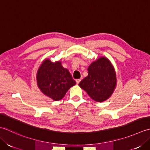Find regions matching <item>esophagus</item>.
<instances>
[{"label":"esophagus","instance_id":"1","mask_svg":"<svg viewBox=\"0 0 150 150\" xmlns=\"http://www.w3.org/2000/svg\"><path fill=\"white\" fill-rule=\"evenodd\" d=\"M81 81V79H77V80H76V83H77V84H78L79 83H80V81Z\"/></svg>","mask_w":150,"mask_h":150}]
</instances>
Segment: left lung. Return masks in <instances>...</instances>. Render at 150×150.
I'll use <instances>...</instances> for the list:
<instances>
[{"label":"left lung","mask_w":150,"mask_h":150,"mask_svg":"<svg viewBox=\"0 0 150 150\" xmlns=\"http://www.w3.org/2000/svg\"><path fill=\"white\" fill-rule=\"evenodd\" d=\"M88 76L79 85L93 100L102 102L112 94L116 85V75L108 58H99L88 67Z\"/></svg>","instance_id":"left-lung-1"}]
</instances>
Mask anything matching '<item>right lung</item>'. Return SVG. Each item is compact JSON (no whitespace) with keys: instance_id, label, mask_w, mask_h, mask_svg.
Segmentation results:
<instances>
[{"instance_id":"1","label":"right lung","mask_w":150,"mask_h":150,"mask_svg":"<svg viewBox=\"0 0 150 150\" xmlns=\"http://www.w3.org/2000/svg\"><path fill=\"white\" fill-rule=\"evenodd\" d=\"M38 88L45 96L54 101L62 99L66 92L76 82L68 70L62 66L60 61L52 62L45 59L37 72Z\"/></svg>"}]
</instances>
